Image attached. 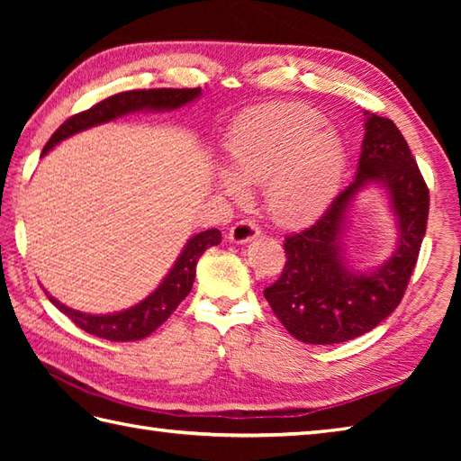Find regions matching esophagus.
Segmentation results:
<instances>
[{
	"instance_id": "esophagus-1",
	"label": "esophagus",
	"mask_w": 461,
	"mask_h": 461,
	"mask_svg": "<svg viewBox=\"0 0 461 461\" xmlns=\"http://www.w3.org/2000/svg\"><path fill=\"white\" fill-rule=\"evenodd\" d=\"M259 228L253 221H238L233 228H230V233H228V240L231 243H248L251 240H256L259 236Z\"/></svg>"
}]
</instances>
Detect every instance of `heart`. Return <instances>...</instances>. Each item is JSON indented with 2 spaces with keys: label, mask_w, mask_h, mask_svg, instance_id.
<instances>
[{
  "label": "heart",
  "mask_w": 461,
  "mask_h": 461,
  "mask_svg": "<svg viewBox=\"0 0 461 461\" xmlns=\"http://www.w3.org/2000/svg\"><path fill=\"white\" fill-rule=\"evenodd\" d=\"M223 149L230 168H215V188L233 202H246L248 184H266L269 213L289 225L317 218L337 195L347 168L339 132L303 104L273 103L246 111Z\"/></svg>",
  "instance_id": "1"
}]
</instances>
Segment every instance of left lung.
<instances>
[{
	"label": "left lung",
	"instance_id": "left-lung-1",
	"mask_svg": "<svg viewBox=\"0 0 461 461\" xmlns=\"http://www.w3.org/2000/svg\"><path fill=\"white\" fill-rule=\"evenodd\" d=\"M378 185L389 195L397 243L380 267L349 266L341 238L357 194ZM429 210L428 185L402 132L384 116L365 113L357 176L321 218L285 238L281 277L263 291L281 325L309 345H337L378 327L404 297L422 246Z\"/></svg>",
	"mask_w": 461,
	"mask_h": 461
}]
</instances>
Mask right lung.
I'll list each match as a JSON object with an SVG mask.
<instances>
[{
  "mask_svg": "<svg viewBox=\"0 0 461 461\" xmlns=\"http://www.w3.org/2000/svg\"><path fill=\"white\" fill-rule=\"evenodd\" d=\"M200 95L202 89H149L113 95L109 99L95 104L93 109L75 114L59 126L55 134L45 144L41 156H45L49 150H53L59 142L68 139V136L93 129L96 124L111 122L114 119H119V116L139 111L160 113L182 109V106L194 103ZM220 241L221 231L215 228L195 233V236L185 243L178 259L174 261L172 269L166 273L160 285L156 287L149 297L136 303L131 309L109 312V315H91V312H81L63 305V303H59L55 297L49 295V293L47 297L59 311L65 312L77 327L89 332V335L114 342L140 340L158 329L162 322L172 315L174 309L185 299V295L192 291L195 266H198L202 253L212 246H218Z\"/></svg>",
  "mask_w": 461,
  "mask_h": 461,
  "instance_id": "obj_1",
  "label": "right lung"
}]
</instances>
